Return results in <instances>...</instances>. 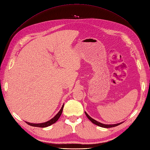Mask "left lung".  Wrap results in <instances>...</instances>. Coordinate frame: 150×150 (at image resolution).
<instances>
[{
    "label": "left lung",
    "instance_id": "8db88e82",
    "mask_svg": "<svg viewBox=\"0 0 150 150\" xmlns=\"http://www.w3.org/2000/svg\"><path fill=\"white\" fill-rule=\"evenodd\" d=\"M84 112H85V114H86V116L88 117V118L91 121V122H93V123H94V125H97V126L102 127V128H112V127H115V126H118V125H121V123H122V122H120V123L113 124V125H106V124H103V123H101V122H100L97 121H96L95 120L93 119L91 117H90V116L87 114V112H86V111H85Z\"/></svg>",
    "mask_w": 150,
    "mask_h": 150
}]
</instances>
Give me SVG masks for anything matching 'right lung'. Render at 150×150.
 I'll use <instances>...</instances> for the list:
<instances>
[{
  "label": "right lung",
  "mask_w": 150,
  "mask_h": 150,
  "mask_svg": "<svg viewBox=\"0 0 150 150\" xmlns=\"http://www.w3.org/2000/svg\"><path fill=\"white\" fill-rule=\"evenodd\" d=\"M63 107H64V104L62 105L60 111L57 113V115L54 117H52L51 120H50L49 121L42 122V123H30V122H27V121H25V122L30 126H35V127H40V128H46V127L51 126V125L55 123V122L59 120V117L61 116V115L62 114V112L63 110Z\"/></svg>",
  "instance_id": "add662e5"
}]
</instances>
